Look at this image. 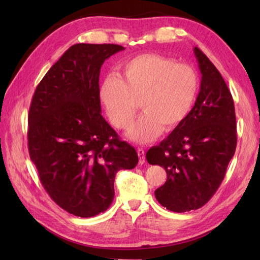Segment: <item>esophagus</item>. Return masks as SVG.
<instances>
[{
  "instance_id": "1",
  "label": "esophagus",
  "mask_w": 260,
  "mask_h": 260,
  "mask_svg": "<svg viewBox=\"0 0 260 260\" xmlns=\"http://www.w3.org/2000/svg\"><path fill=\"white\" fill-rule=\"evenodd\" d=\"M137 154H139V158H140V164H144L145 163V152L143 148H137Z\"/></svg>"
}]
</instances>
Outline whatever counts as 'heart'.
I'll return each instance as SVG.
<instances>
[{"label":"heart","instance_id":"b5f03b06","mask_svg":"<svg viewBox=\"0 0 260 260\" xmlns=\"http://www.w3.org/2000/svg\"><path fill=\"white\" fill-rule=\"evenodd\" d=\"M199 75L192 66L157 53L136 56L120 66V78L105 77L99 98L108 118L119 129L129 128L139 110L144 114L129 132V139L148 143L185 121L199 92Z\"/></svg>","mask_w":260,"mask_h":260}]
</instances>
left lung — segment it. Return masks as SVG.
Wrapping results in <instances>:
<instances>
[{
  "label": "left lung",
  "mask_w": 260,
  "mask_h": 260,
  "mask_svg": "<svg viewBox=\"0 0 260 260\" xmlns=\"http://www.w3.org/2000/svg\"><path fill=\"white\" fill-rule=\"evenodd\" d=\"M193 51L202 75L194 106L183 124L146 153L148 163L167 171L155 198L173 212L197 210L212 198L237 145L231 92L206 54L197 47Z\"/></svg>",
  "instance_id": "1"
}]
</instances>
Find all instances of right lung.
Segmentation results:
<instances>
[{
    "mask_svg": "<svg viewBox=\"0 0 260 260\" xmlns=\"http://www.w3.org/2000/svg\"><path fill=\"white\" fill-rule=\"evenodd\" d=\"M118 45L71 46L49 69L29 110L30 158L52 200L66 211L90 218L114 199L115 175L139 163L102 116L99 74Z\"/></svg>",
    "mask_w": 260,
    "mask_h": 260,
    "instance_id": "obj_1",
    "label": "right lung"
}]
</instances>
